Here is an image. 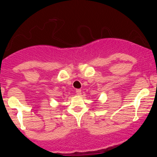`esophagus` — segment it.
Instances as JSON below:
<instances>
[{"mask_svg":"<svg viewBox=\"0 0 157 157\" xmlns=\"http://www.w3.org/2000/svg\"><path fill=\"white\" fill-rule=\"evenodd\" d=\"M76 93H77V95L80 96V95H81V90L77 89V90H76Z\"/></svg>","mask_w":157,"mask_h":157,"instance_id":"esophagus-1","label":"esophagus"}]
</instances>
